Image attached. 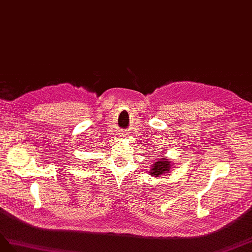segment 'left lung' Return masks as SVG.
Returning <instances> with one entry per match:
<instances>
[{"label": "left lung", "mask_w": 252, "mask_h": 252, "mask_svg": "<svg viewBox=\"0 0 252 252\" xmlns=\"http://www.w3.org/2000/svg\"><path fill=\"white\" fill-rule=\"evenodd\" d=\"M172 168L173 167H172L171 160L167 159V157L160 156V158H157L152 168H151L150 174L155 177H159L164 174H169Z\"/></svg>", "instance_id": "left-lung-1"}]
</instances>
